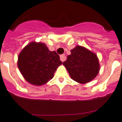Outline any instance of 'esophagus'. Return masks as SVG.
<instances>
[{
    "instance_id": "esophagus-1",
    "label": "esophagus",
    "mask_w": 122,
    "mask_h": 122,
    "mask_svg": "<svg viewBox=\"0 0 122 122\" xmlns=\"http://www.w3.org/2000/svg\"><path fill=\"white\" fill-rule=\"evenodd\" d=\"M60 60L62 62H64L65 60H66V56L64 55V54H62V55H60Z\"/></svg>"
}]
</instances>
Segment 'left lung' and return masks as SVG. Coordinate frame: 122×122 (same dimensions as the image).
<instances>
[{"label": "left lung", "mask_w": 122, "mask_h": 122, "mask_svg": "<svg viewBox=\"0 0 122 122\" xmlns=\"http://www.w3.org/2000/svg\"><path fill=\"white\" fill-rule=\"evenodd\" d=\"M62 64L75 81L86 84L93 80L99 74V58L95 53L84 46L77 45Z\"/></svg>", "instance_id": "1"}]
</instances>
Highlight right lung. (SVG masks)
<instances>
[{
	"label": "right lung",
	"instance_id": "add662e5",
	"mask_svg": "<svg viewBox=\"0 0 122 122\" xmlns=\"http://www.w3.org/2000/svg\"><path fill=\"white\" fill-rule=\"evenodd\" d=\"M62 64L55 51H50L44 43L33 41L18 55V67L26 81L35 86L46 84Z\"/></svg>",
	"mask_w": 122,
	"mask_h": 122
}]
</instances>
